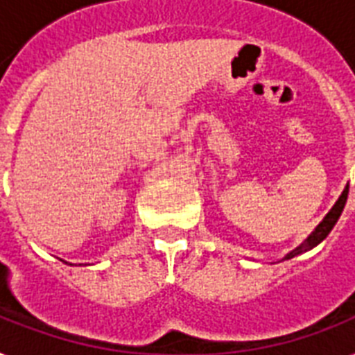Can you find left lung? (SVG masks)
Instances as JSON below:
<instances>
[{
    "label": "left lung",
    "mask_w": 355,
    "mask_h": 355,
    "mask_svg": "<svg viewBox=\"0 0 355 355\" xmlns=\"http://www.w3.org/2000/svg\"><path fill=\"white\" fill-rule=\"evenodd\" d=\"M347 197H348V188H345V191H343V195H341V197H339V200H337V202H336V206H334V208H331V210L328 211V216H326L324 219H322V223H320L319 227L315 228L313 234H311V236H309L308 239H306V241H304L302 245H300V247H297V248H295V250H293V252L287 254L286 259L295 258L297 254H302V252H306V250H309V248H313L315 245H319V243L322 241V239H324V237L328 236V234H330V230H331V228H334V225H336V223H337L339 216H341L343 208H345V205H347Z\"/></svg>",
    "instance_id": "left-lung-1"
}]
</instances>
